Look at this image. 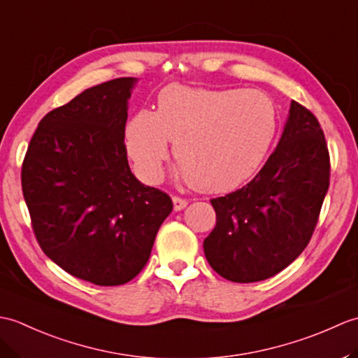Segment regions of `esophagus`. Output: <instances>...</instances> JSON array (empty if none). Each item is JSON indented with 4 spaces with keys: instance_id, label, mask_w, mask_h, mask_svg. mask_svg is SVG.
Wrapping results in <instances>:
<instances>
[{
    "instance_id": "34e87169",
    "label": "esophagus",
    "mask_w": 358,
    "mask_h": 358,
    "mask_svg": "<svg viewBox=\"0 0 358 358\" xmlns=\"http://www.w3.org/2000/svg\"><path fill=\"white\" fill-rule=\"evenodd\" d=\"M172 201H173V210H183L187 206V200L185 199H180V196H172Z\"/></svg>"
}]
</instances>
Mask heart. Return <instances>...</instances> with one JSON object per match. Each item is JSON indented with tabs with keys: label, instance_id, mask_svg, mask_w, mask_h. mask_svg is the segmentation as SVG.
I'll list each match as a JSON object with an SVG mask.
<instances>
[{
	"label": "heart",
	"instance_id": "obj_1",
	"mask_svg": "<svg viewBox=\"0 0 358 358\" xmlns=\"http://www.w3.org/2000/svg\"><path fill=\"white\" fill-rule=\"evenodd\" d=\"M275 104L260 90L171 85L157 110L127 121L124 143L135 171L148 183L163 178L169 141L177 175L204 192H229L260 169L275 140Z\"/></svg>",
	"mask_w": 358,
	"mask_h": 358
}]
</instances>
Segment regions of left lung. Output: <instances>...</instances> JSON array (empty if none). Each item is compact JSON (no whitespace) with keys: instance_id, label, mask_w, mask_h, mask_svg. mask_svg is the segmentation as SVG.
<instances>
[{"instance_id":"8db88e82","label":"left lung","mask_w":358,"mask_h":358,"mask_svg":"<svg viewBox=\"0 0 358 358\" xmlns=\"http://www.w3.org/2000/svg\"><path fill=\"white\" fill-rule=\"evenodd\" d=\"M329 152L317 118L291 101L275 150L252 181L210 200L217 224L203 243L210 268L235 283L275 275L313 237L329 187Z\"/></svg>"}]
</instances>
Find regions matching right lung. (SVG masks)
I'll use <instances>...</instances> for the list:
<instances>
[{"label": "right lung", "mask_w": 358, "mask_h": 358, "mask_svg": "<svg viewBox=\"0 0 358 358\" xmlns=\"http://www.w3.org/2000/svg\"><path fill=\"white\" fill-rule=\"evenodd\" d=\"M136 81H106L49 112L22 163V194L44 254L98 286L138 275L173 208L127 163L124 127Z\"/></svg>", "instance_id": "right-lung-1"}]
</instances>
